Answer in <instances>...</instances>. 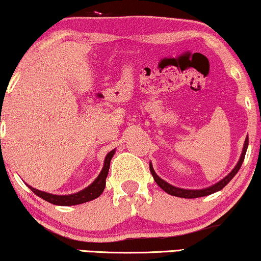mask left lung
Masks as SVG:
<instances>
[{"instance_id": "left-lung-1", "label": "left lung", "mask_w": 261, "mask_h": 261, "mask_svg": "<svg viewBox=\"0 0 261 261\" xmlns=\"http://www.w3.org/2000/svg\"><path fill=\"white\" fill-rule=\"evenodd\" d=\"M247 148H248V137H246L245 146H243V149H242V154H241L239 163L236 164V166L233 167V170L231 171V172L227 174L226 177H224L222 180H219L218 183L213 184V186H211L208 188H204V189L190 190V189H182V188H177V187H174V186H171L170 183L165 182L164 179H161V178L158 176L156 173H155V171L153 169V165H151V163L149 164V170H150L151 174H153L154 180H155V182H156L158 186H159L164 191H166L167 194H170V195L178 196V197H184V199H195V197L207 196V195H211V194L216 193V191L222 190L223 188L225 187L226 184L229 183L233 177H235V174L239 172V170H240L241 165H242V163H243V160H245V155H246Z\"/></svg>"}]
</instances>
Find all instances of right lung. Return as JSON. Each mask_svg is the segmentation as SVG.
<instances>
[{
    "instance_id": "1",
    "label": "right lung",
    "mask_w": 261,
    "mask_h": 261,
    "mask_svg": "<svg viewBox=\"0 0 261 261\" xmlns=\"http://www.w3.org/2000/svg\"><path fill=\"white\" fill-rule=\"evenodd\" d=\"M115 153V149L111 150L110 153L106 155L105 158L103 167H102V171L98 174L96 179L92 182L90 186L85 188V189L78 191L75 194H71V195H54V194L45 193V191H41L38 189H35V188L30 187L36 195L41 197V199L48 201L53 204H58V206H73V204H81L84 202H88V201H91L94 199H97L98 196L101 195L102 191H103L105 187H106V178L108 174V170H110V164L112 158Z\"/></svg>"
}]
</instances>
